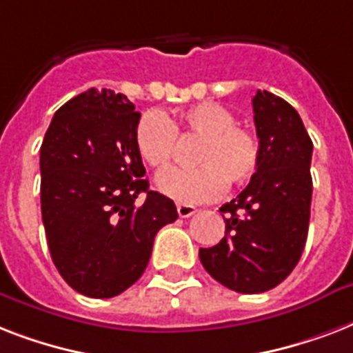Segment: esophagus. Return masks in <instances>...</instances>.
<instances>
[{
    "label": "esophagus",
    "mask_w": 353,
    "mask_h": 353,
    "mask_svg": "<svg viewBox=\"0 0 353 353\" xmlns=\"http://www.w3.org/2000/svg\"><path fill=\"white\" fill-rule=\"evenodd\" d=\"M196 210L198 209L192 207V205H185V203L177 205V214H179V218H190Z\"/></svg>",
    "instance_id": "esophagus-1"
}]
</instances>
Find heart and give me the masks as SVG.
I'll list each match as a JSON object with an SVG mask.
<instances>
[{
    "label": "heart",
    "instance_id": "1",
    "mask_svg": "<svg viewBox=\"0 0 353 353\" xmlns=\"http://www.w3.org/2000/svg\"><path fill=\"white\" fill-rule=\"evenodd\" d=\"M177 135L194 139L196 168H170L157 176V188L177 203H201L216 198L223 187L234 188L254 176L260 143L252 130L236 122L231 108L201 102L176 121L159 112H146L135 126V148L146 165L166 168L176 154Z\"/></svg>",
    "mask_w": 353,
    "mask_h": 353
}]
</instances>
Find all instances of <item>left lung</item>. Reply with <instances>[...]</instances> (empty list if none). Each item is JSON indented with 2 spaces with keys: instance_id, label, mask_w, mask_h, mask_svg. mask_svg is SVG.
<instances>
[{
  "instance_id": "1",
  "label": "left lung",
  "mask_w": 353,
  "mask_h": 353,
  "mask_svg": "<svg viewBox=\"0 0 353 353\" xmlns=\"http://www.w3.org/2000/svg\"><path fill=\"white\" fill-rule=\"evenodd\" d=\"M252 112L260 163L236 199L220 209L225 236L199 249L207 273L238 293L273 290L295 269L307 238L313 143L291 104L256 91Z\"/></svg>"
}]
</instances>
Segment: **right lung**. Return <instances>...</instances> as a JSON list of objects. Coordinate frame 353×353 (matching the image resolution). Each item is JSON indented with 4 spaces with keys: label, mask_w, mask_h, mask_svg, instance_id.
Wrapping results in <instances>:
<instances>
[{
    "label": "right lung",
    "mask_w": 353,
    "mask_h": 353,
    "mask_svg": "<svg viewBox=\"0 0 353 353\" xmlns=\"http://www.w3.org/2000/svg\"><path fill=\"white\" fill-rule=\"evenodd\" d=\"M139 119L122 93L91 88L54 113L41 143L47 245L62 279L91 299L135 284L157 231L177 220L174 201L143 179Z\"/></svg>",
    "instance_id": "right-lung-1"
}]
</instances>
